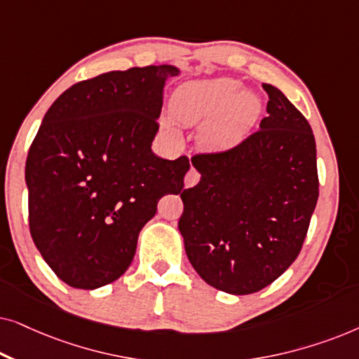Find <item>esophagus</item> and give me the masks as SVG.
I'll list each match as a JSON object with an SVG mask.
<instances>
[{
  "mask_svg": "<svg viewBox=\"0 0 359 359\" xmlns=\"http://www.w3.org/2000/svg\"><path fill=\"white\" fill-rule=\"evenodd\" d=\"M199 180H201L199 171L196 170V168H193V166H191V170H189L188 173H186V176H184V184H186V188H193V186H196V184L199 183Z\"/></svg>",
  "mask_w": 359,
  "mask_h": 359,
  "instance_id": "1",
  "label": "esophagus"
}]
</instances>
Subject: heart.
Returning <instances> with one entry per match:
<instances>
[{
    "instance_id": "b5f03b06",
    "label": "heart",
    "mask_w": 359,
    "mask_h": 359,
    "mask_svg": "<svg viewBox=\"0 0 359 359\" xmlns=\"http://www.w3.org/2000/svg\"><path fill=\"white\" fill-rule=\"evenodd\" d=\"M171 117L183 126L206 124L201 139L209 147H227L240 139L259 114V101L232 78L189 81L173 93Z\"/></svg>"
}]
</instances>
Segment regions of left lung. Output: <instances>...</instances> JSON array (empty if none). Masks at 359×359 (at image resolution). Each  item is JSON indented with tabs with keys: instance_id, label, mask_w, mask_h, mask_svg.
I'll return each mask as SVG.
<instances>
[{
	"instance_id": "8db88e82",
	"label": "left lung",
	"mask_w": 359,
	"mask_h": 359,
	"mask_svg": "<svg viewBox=\"0 0 359 359\" xmlns=\"http://www.w3.org/2000/svg\"><path fill=\"white\" fill-rule=\"evenodd\" d=\"M268 117L232 149L194 155L201 181L181 193L178 227L191 264L209 286L245 296L294 263L318 199L311 124L263 83Z\"/></svg>"
}]
</instances>
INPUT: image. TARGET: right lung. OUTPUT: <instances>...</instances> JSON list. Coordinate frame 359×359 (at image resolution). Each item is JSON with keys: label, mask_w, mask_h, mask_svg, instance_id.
I'll list each match as a JSON object with an SVG mask.
<instances>
[{"label": "right lung", "mask_w": 359, "mask_h": 359, "mask_svg": "<svg viewBox=\"0 0 359 359\" xmlns=\"http://www.w3.org/2000/svg\"><path fill=\"white\" fill-rule=\"evenodd\" d=\"M173 65L76 83L48 107L26 161L29 230L52 271L76 289L126 273L165 194H180L188 156L151 151Z\"/></svg>", "instance_id": "obj_1"}]
</instances>
